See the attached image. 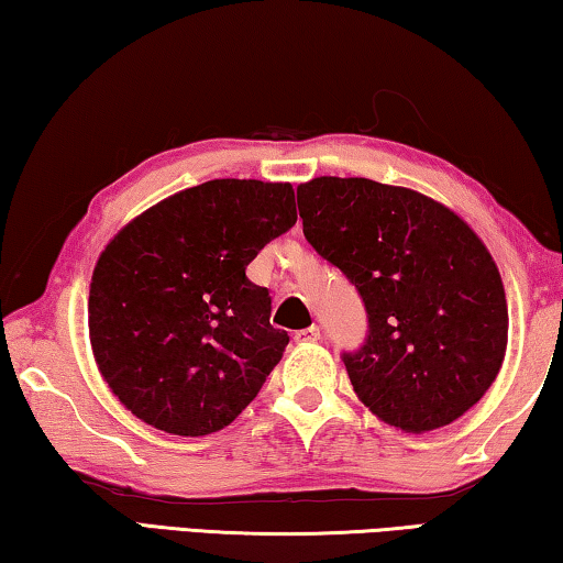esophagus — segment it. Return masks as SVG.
I'll list each match as a JSON object with an SVG mask.
<instances>
[{
    "label": "esophagus",
    "instance_id": "34e87169",
    "mask_svg": "<svg viewBox=\"0 0 563 563\" xmlns=\"http://www.w3.org/2000/svg\"><path fill=\"white\" fill-rule=\"evenodd\" d=\"M320 340V328L318 325H310V328H302L295 332V342H318Z\"/></svg>",
    "mask_w": 563,
    "mask_h": 563
}]
</instances>
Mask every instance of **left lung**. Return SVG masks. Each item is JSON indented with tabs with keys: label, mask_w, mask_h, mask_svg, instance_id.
Returning <instances> with one entry per match:
<instances>
[{
	"label": "left lung",
	"mask_w": 563,
	"mask_h": 563,
	"mask_svg": "<svg viewBox=\"0 0 563 563\" xmlns=\"http://www.w3.org/2000/svg\"><path fill=\"white\" fill-rule=\"evenodd\" d=\"M305 241L355 285L367 335L342 362L357 397L405 432L462 417L507 352V295L476 233L417 190L322 176L298 188Z\"/></svg>",
	"instance_id": "8db88e82"
}]
</instances>
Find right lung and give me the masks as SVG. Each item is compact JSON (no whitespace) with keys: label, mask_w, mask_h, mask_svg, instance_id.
<instances>
[{"label":"right lung","mask_w":563,"mask_h":563,"mask_svg":"<svg viewBox=\"0 0 563 563\" xmlns=\"http://www.w3.org/2000/svg\"><path fill=\"white\" fill-rule=\"evenodd\" d=\"M295 221L290 184L216 178L113 238L93 268L89 338L121 405L156 430L203 437L253 402L290 338L245 268Z\"/></svg>","instance_id":"right-lung-1"}]
</instances>
